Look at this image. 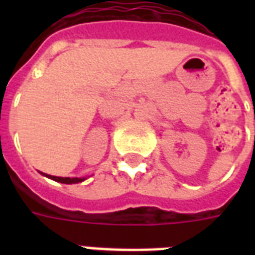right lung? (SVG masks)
I'll list each match as a JSON object with an SVG mask.
<instances>
[{
    "instance_id": "obj_1",
    "label": "right lung",
    "mask_w": 255,
    "mask_h": 255,
    "mask_svg": "<svg viewBox=\"0 0 255 255\" xmlns=\"http://www.w3.org/2000/svg\"><path fill=\"white\" fill-rule=\"evenodd\" d=\"M45 176H47L49 178H51V180H55V181H58V182H62V184H77V182H82L83 180H85V178H78V177H74V178L57 177V176H50V174H45Z\"/></svg>"
}]
</instances>
